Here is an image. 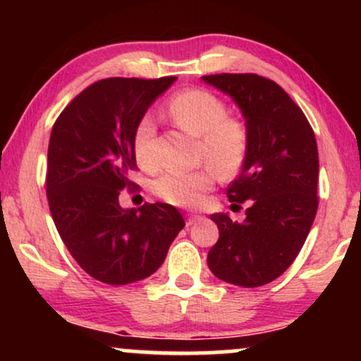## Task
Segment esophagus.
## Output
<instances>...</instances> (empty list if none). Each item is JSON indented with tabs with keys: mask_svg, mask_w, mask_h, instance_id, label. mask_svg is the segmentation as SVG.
<instances>
[{
	"mask_svg": "<svg viewBox=\"0 0 361 361\" xmlns=\"http://www.w3.org/2000/svg\"><path fill=\"white\" fill-rule=\"evenodd\" d=\"M202 215H197V214H188L186 215V227H190V226H193V224H197L198 221H202Z\"/></svg>",
	"mask_w": 361,
	"mask_h": 361,
	"instance_id": "34e87169",
	"label": "esophagus"
}]
</instances>
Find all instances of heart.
<instances>
[{
	"instance_id": "heart-1",
	"label": "heart",
	"mask_w": 361,
	"mask_h": 361,
	"mask_svg": "<svg viewBox=\"0 0 361 361\" xmlns=\"http://www.w3.org/2000/svg\"><path fill=\"white\" fill-rule=\"evenodd\" d=\"M168 117L185 132L200 137L198 154L221 176H234L243 168L250 146L247 127L239 118L229 117L226 102L207 90L193 88L175 94L166 105ZM154 118L144 114L132 130V152L142 168L152 164ZM215 183V173L205 166L195 171L163 173L152 190L168 204L198 207Z\"/></svg>"
}]
</instances>
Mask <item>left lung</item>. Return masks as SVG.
Here are the masks:
<instances>
[{"label": "left lung", "mask_w": 361, "mask_h": 361, "mask_svg": "<svg viewBox=\"0 0 361 361\" xmlns=\"http://www.w3.org/2000/svg\"><path fill=\"white\" fill-rule=\"evenodd\" d=\"M202 80L233 97L250 134L241 175L227 188L233 205L247 202L246 219L239 224L227 214L210 215L219 241L207 263L227 283L261 287L293 263L316 219V135L287 91L268 78L222 73Z\"/></svg>", "instance_id": "1"}]
</instances>
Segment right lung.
Masks as SVG:
<instances>
[{
  "label": "right lung",
  "instance_id": "right-lung-1",
  "mask_svg": "<svg viewBox=\"0 0 361 361\" xmlns=\"http://www.w3.org/2000/svg\"><path fill=\"white\" fill-rule=\"evenodd\" d=\"M106 78L82 90L61 111L47 151V200L62 243L76 263L109 285L134 283L163 264L185 227L169 204L122 209L135 169L132 130L151 103L175 82Z\"/></svg>",
  "mask_w": 361,
  "mask_h": 361
}]
</instances>
